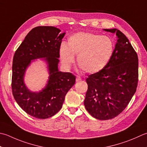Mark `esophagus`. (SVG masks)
<instances>
[{"mask_svg": "<svg viewBox=\"0 0 147 147\" xmlns=\"http://www.w3.org/2000/svg\"><path fill=\"white\" fill-rule=\"evenodd\" d=\"M76 81L78 82H80L82 81V78L78 76H76Z\"/></svg>", "mask_w": 147, "mask_h": 147, "instance_id": "34e87169", "label": "esophagus"}]
</instances>
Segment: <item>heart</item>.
I'll list each match as a JSON object with an SVG mask.
<instances>
[{"label":"heart","instance_id":"heart-1","mask_svg":"<svg viewBox=\"0 0 147 147\" xmlns=\"http://www.w3.org/2000/svg\"><path fill=\"white\" fill-rule=\"evenodd\" d=\"M114 42L107 36L88 32H78L62 44L59 55L62 64L69 68L78 55L77 62L82 69L94 74L102 70L110 62L114 51Z\"/></svg>","mask_w":147,"mask_h":147}]
</instances>
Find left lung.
Listing matches in <instances>:
<instances>
[{"label": "left lung", "instance_id": "obj_1", "mask_svg": "<svg viewBox=\"0 0 147 147\" xmlns=\"http://www.w3.org/2000/svg\"><path fill=\"white\" fill-rule=\"evenodd\" d=\"M103 30L116 34L117 40L108 64L86 79L88 90L84 105L95 119L106 120L122 113L136 92L138 58L122 32L117 28Z\"/></svg>", "mask_w": 147, "mask_h": 147}]
</instances>
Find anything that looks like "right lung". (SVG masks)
Listing matches in <instances>:
<instances>
[{
    "label": "right lung",
    "instance_id": "right-lung-1",
    "mask_svg": "<svg viewBox=\"0 0 147 147\" xmlns=\"http://www.w3.org/2000/svg\"><path fill=\"white\" fill-rule=\"evenodd\" d=\"M52 26L32 29L14 55L12 92L16 102L27 114L37 119H48L62 108L65 96L75 83L76 76L59 70V49L65 32ZM37 59L47 64L49 79L38 92L30 90L24 83L28 67Z\"/></svg>",
    "mask_w": 147,
    "mask_h": 147
}]
</instances>
